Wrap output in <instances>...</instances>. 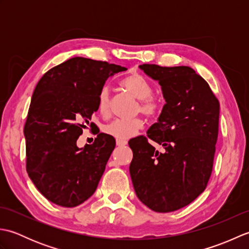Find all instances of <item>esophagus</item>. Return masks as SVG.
Instances as JSON below:
<instances>
[{"instance_id":"obj_1","label":"esophagus","mask_w":249,"mask_h":249,"mask_svg":"<svg viewBox=\"0 0 249 249\" xmlns=\"http://www.w3.org/2000/svg\"><path fill=\"white\" fill-rule=\"evenodd\" d=\"M127 144V141L123 139H116V145L118 146H125Z\"/></svg>"}]
</instances>
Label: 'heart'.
<instances>
[{
    "label": "heart",
    "mask_w": 249,
    "mask_h": 249,
    "mask_svg": "<svg viewBox=\"0 0 249 249\" xmlns=\"http://www.w3.org/2000/svg\"><path fill=\"white\" fill-rule=\"evenodd\" d=\"M121 86L126 92L139 99L141 113L153 118L160 112V103L152 96L153 89L149 81L139 73H131L121 81ZM97 108L104 116L110 114V91L107 86L100 89L97 96ZM143 121L140 118L116 119L104 127L105 134L116 139H128L143 127Z\"/></svg>",
    "instance_id": "heart-1"
}]
</instances>
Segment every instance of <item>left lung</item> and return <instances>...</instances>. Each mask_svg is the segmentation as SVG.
Wrapping results in <instances>:
<instances>
[{
    "label": "left lung",
    "instance_id": "left-lung-1",
    "mask_svg": "<svg viewBox=\"0 0 249 249\" xmlns=\"http://www.w3.org/2000/svg\"><path fill=\"white\" fill-rule=\"evenodd\" d=\"M160 84L165 106L143 136L129 141L134 157L129 173L137 197L155 212L167 213L192 203L212 173L218 136L219 102L202 77L188 66H139Z\"/></svg>",
    "mask_w": 249,
    "mask_h": 249
}]
</instances>
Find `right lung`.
Listing matches in <instances>:
<instances>
[{
    "label": "right lung",
    "instance_id": "obj_1",
    "mask_svg": "<svg viewBox=\"0 0 249 249\" xmlns=\"http://www.w3.org/2000/svg\"><path fill=\"white\" fill-rule=\"evenodd\" d=\"M125 71L77 56L51 68L37 83L24 126L26 171L51 202L73 208L96 190L115 140L104 133L83 147L77 140L98 110L105 82Z\"/></svg>",
    "mask_w": 249,
    "mask_h": 249
}]
</instances>
